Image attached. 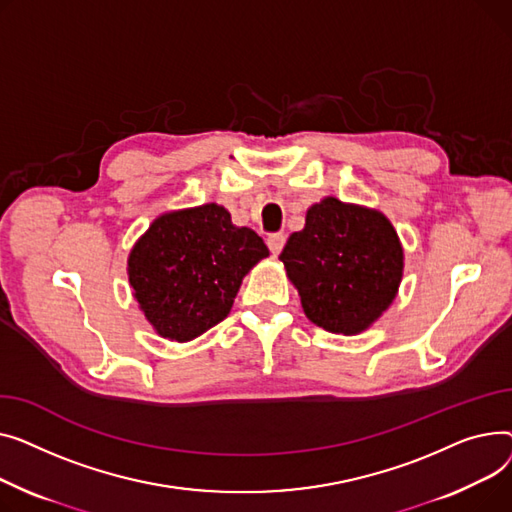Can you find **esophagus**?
I'll return each instance as SVG.
<instances>
[{
  "label": "esophagus",
  "instance_id": "34e87169",
  "mask_svg": "<svg viewBox=\"0 0 512 512\" xmlns=\"http://www.w3.org/2000/svg\"><path fill=\"white\" fill-rule=\"evenodd\" d=\"M285 242H287V237H285L283 233H273V235H268V239H266V246H268V250H270V252H273V254L277 256V254H281V250H283Z\"/></svg>",
  "mask_w": 512,
  "mask_h": 512
}]
</instances>
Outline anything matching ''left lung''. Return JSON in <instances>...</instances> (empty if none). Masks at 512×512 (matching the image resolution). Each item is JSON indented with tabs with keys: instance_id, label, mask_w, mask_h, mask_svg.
<instances>
[{
	"instance_id": "1",
	"label": "left lung",
	"mask_w": 512,
	"mask_h": 512,
	"mask_svg": "<svg viewBox=\"0 0 512 512\" xmlns=\"http://www.w3.org/2000/svg\"><path fill=\"white\" fill-rule=\"evenodd\" d=\"M279 260L306 316L343 335L374 324L403 277V248L390 221L333 196L308 208L306 227L289 235Z\"/></svg>"
}]
</instances>
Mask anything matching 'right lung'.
I'll list each match as a JSON object with an SVG mask.
<instances>
[{
	"mask_svg": "<svg viewBox=\"0 0 512 512\" xmlns=\"http://www.w3.org/2000/svg\"><path fill=\"white\" fill-rule=\"evenodd\" d=\"M266 256L256 231L210 202L157 217L130 252L128 277L157 333L184 343L227 318L242 279Z\"/></svg>",
	"mask_w": 512,
	"mask_h": 512,
	"instance_id": "add662e5",
	"label": "right lung"
}]
</instances>
